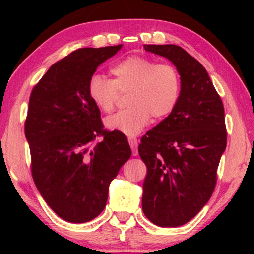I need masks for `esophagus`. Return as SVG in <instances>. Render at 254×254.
Returning <instances> with one entry per match:
<instances>
[{
  "instance_id": "esophagus-1",
  "label": "esophagus",
  "mask_w": 254,
  "mask_h": 254,
  "mask_svg": "<svg viewBox=\"0 0 254 254\" xmlns=\"http://www.w3.org/2000/svg\"><path fill=\"white\" fill-rule=\"evenodd\" d=\"M127 140H128V143H130V147L132 149L133 156H137V140L133 136L127 137Z\"/></svg>"
}]
</instances>
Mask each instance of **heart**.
I'll use <instances>...</instances> for the list:
<instances>
[{
  "instance_id": "1",
  "label": "heart",
  "mask_w": 254,
  "mask_h": 254,
  "mask_svg": "<svg viewBox=\"0 0 254 254\" xmlns=\"http://www.w3.org/2000/svg\"><path fill=\"white\" fill-rule=\"evenodd\" d=\"M113 79L94 75L88 83V95L101 111L114 109L120 93H128L127 110L110 115L105 126L127 135H136L151 117L160 120L177 105L182 80L175 66L158 64L143 56H128L110 69Z\"/></svg>"
}]
</instances>
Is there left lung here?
Returning <instances> with one entry per match:
<instances>
[{"label": "left lung", "mask_w": 254, "mask_h": 254, "mask_svg": "<svg viewBox=\"0 0 254 254\" xmlns=\"http://www.w3.org/2000/svg\"><path fill=\"white\" fill-rule=\"evenodd\" d=\"M169 59L180 75L177 105L142 136L147 166L142 209L153 224L176 227L195 217L212 196L226 148L224 106L203 65L176 45H144Z\"/></svg>", "instance_id": "1"}]
</instances>
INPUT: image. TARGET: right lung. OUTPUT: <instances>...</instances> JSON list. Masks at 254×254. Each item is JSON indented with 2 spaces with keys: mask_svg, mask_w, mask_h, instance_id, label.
<instances>
[{
  "mask_svg": "<svg viewBox=\"0 0 254 254\" xmlns=\"http://www.w3.org/2000/svg\"><path fill=\"white\" fill-rule=\"evenodd\" d=\"M122 45L72 51L51 66L29 100L25 137L34 184L49 207L70 223L101 214L112 180L131 157L126 135L103 130L88 95L97 67ZM97 136L103 140L96 143Z\"/></svg>",
  "mask_w": 254,
  "mask_h": 254,
  "instance_id": "add662e5",
  "label": "right lung"
}]
</instances>
